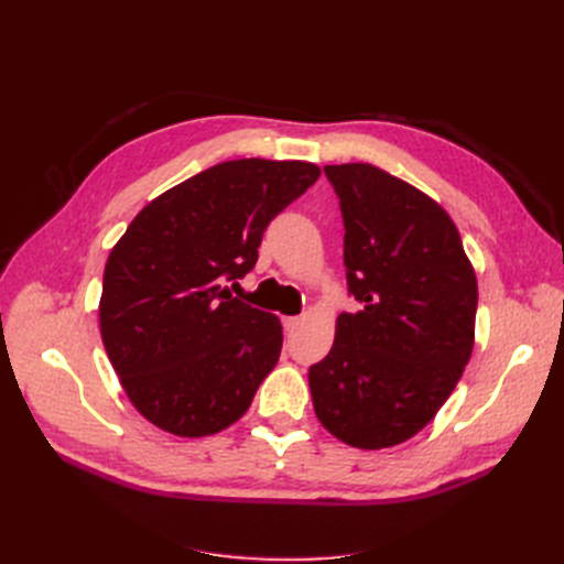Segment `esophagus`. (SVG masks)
Here are the masks:
<instances>
[{
  "label": "esophagus",
  "mask_w": 564,
  "mask_h": 564,
  "mask_svg": "<svg viewBox=\"0 0 564 564\" xmlns=\"http://www.w3.org/2000/svg\"><path fill=\"white\" fill-rule=\"evenodd\" d=\"M301 324V317H282V327L284 332H294Z\"/></svg>",
  "instance_id": "obj_1"
}]
</instances>
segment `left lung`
<instances>
[{"instance_id": "8db88e82", "label": "left lung", "mask_w": 564, "mask_h": 564, "mask_svg": "<svg viewBox=\"0 0 564 564\" xmlns=\"http://www.w3.org/2000/svg\"><path fill=\"white\" fill-rule=\"evenodd\" d=\"M324 174L360 311L336 317L329 355L308 371L313 406L350 447H395L433 421L470 360L475 270L449 214L419 187L362 162Z\"/></svg>"}]
</instances>
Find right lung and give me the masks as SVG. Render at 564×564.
I'll use <instances>...</instances> for the list:
<instances>
[{
    "label": "right lung",
    "instance_id": "1",
    "mask_svg": "<svg viewBox=\"0 0 564 564\" xmlns=\"http://www.w3.org/2000/svg\"><path fill=\"white\" fill-rule=\"evenodd\" d=\"M317 178L313 162H220L145 204L119 237L104 272L100 336L152 425L204 437L245 416L278 365L282 324L232 299L226 282L247 275L270 220Z\"/></svg>",
    "mask_w": 564,
    "mask_h": 564
}]
</instances>
